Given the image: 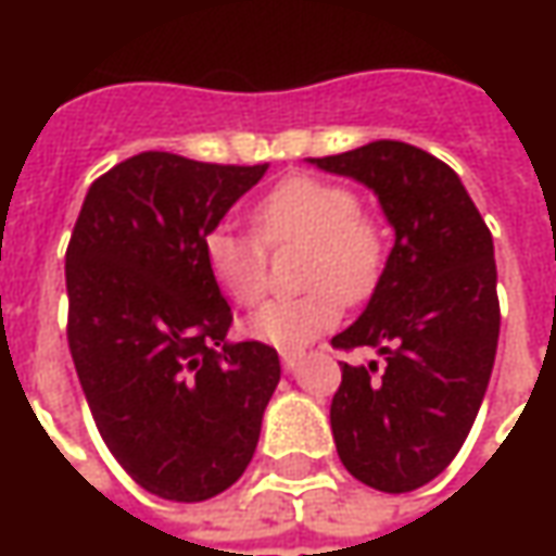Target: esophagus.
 <instances>
[{
	"label": "esophagus",
	"mask_w": 556,
	"mask_h": 556,
	"mask_svg": "<svg viewBox=\"0 0 556 556\" xmlns=\"http://www.w3.org/2000/svg\"><path fill=\"white\" fill-rule=\"evenodd\" d=\"M300 362H303V353H281V365H285V371H296V368H300Z\"/></svg>",
	"instance_id": "1"
}]
</instances>
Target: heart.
Returning <instances> with one entry per match:
<instances>
[{
	"label": "heart",
	"instance_id": "obj_1",
	"mask_svg": "<svg viewBox=\"0 0 556 556\" xmlns=\"http://www.w3.org/2000/svg\"><path fill=\"white\" fill-rule=\"evenodd\" d=\"M256 233L216 225L203 238V263L216 288L238 306L263 300L268 253L303 247L296 285L309 288L290 300H271L247 318L244 331L278 350H303L340 321L343 300H365L383 268V231L358 210L353 188L290 176L253 206Z\"/></svg>",
	"mask_w": 556,
	"mask_h": 556
}]
</instances>
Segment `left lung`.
<instances>
[{"label":"left lung","instance_id":"8db88e82","mask_svg":"<svg viewBox=\"0 0 556 556\" xmlns=\"http://www.w3.org/2000/svg\"><path fill=\"white\" fill-rule=\"evenodd\" d=\"M371 188L395 244L371 300L331 343L371 346L331 402L337 455L377 492L437 480L470 433L498 350L495 247L452 166L405 141L309 157Z\"/></svg>","mask_w":556,"mask_h":556}]
</instances>
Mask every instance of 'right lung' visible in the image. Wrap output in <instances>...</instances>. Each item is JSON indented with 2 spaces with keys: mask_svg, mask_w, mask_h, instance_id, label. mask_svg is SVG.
Returning <instances> with one entry per match:
<instances>
[{
  "mask_svg": "<svg viewBox=\"0 0 556 556\" xmlns=\"http://www.w3.org/2000/svg\"><path fill=\"white\" fill-rule=\"evenodd\" d=\"M268 163L144 151L92 182L67 247V343L96 427L166 502H206L247 470L281 380L278 353L231 343L203 238Z\"/></svg>",
  "mask_w": 556,
  "mask_h": 556,
  "instance_id": "obj_1",
  "label": "right lung"
}]
</instances>
